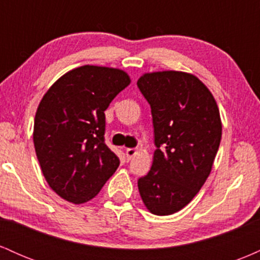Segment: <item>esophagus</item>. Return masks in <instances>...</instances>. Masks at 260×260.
Segmentation results:
<instances>
[{
  "mask_svg": "<svg viewBox=\"0 0 260 260\" xmlns=\"http://www.w3.org/2000/svg\"><path fill=\"white\" fill-rule=\"evenodd\" d=\"M137 154V149L134 148H128L126 149V156H127V160H131L134 155Z\"/></svg>",
  "mask_w": 260,
  "mask_h": 260,
  "instance_id": "34e87169",
  "label": "esophagus"
}]
</instances>
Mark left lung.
Masks as SVG:
<instances>
[{"instance_id": "obj_1", "label": "left lung", "mask_w": 260, "mask_h": 260, "mask_svg": "<svg viewBox=\"0 0 260 260\" xmlns=\"http://www.w3.org/2000/svg\"><path fill=\"white\" fill-rule=\"evenodd\" d=\"M137 85L151 107L156 147L138 189L151 214L171 215L194 198L210 175L221 140L219 107L190 73H145Z\"/></svg>"}]
</instances>
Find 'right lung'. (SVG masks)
Returning <instances> with one entry per match:
<instances>
[{
  "instance_id": "obj_1",
  "label": "right lung",
  "mask_w": 260,
  "mask_h": 260,
  "mask_svg": "<svg viewBox=\"0 0 260 260\" xmlns=\"http://www.w3.org/2000/svg\"><path fill=\"white\" fill-rule=\"evenodd\" d=\"M129 83L118 68L82 66L56 80L39 104L35 153L45 180L64 201L89 202L120 165L105 144V110Z\"/></svg>"
}]
</instances>
